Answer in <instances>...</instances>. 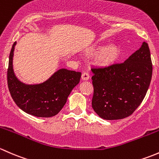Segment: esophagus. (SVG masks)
<instances>
[{"label": "esophagus", "mask_w": 159, "mask_h": 159, "mask_svg": "<svg viewBox=\"0 0 159 159\" xmlns=\"http://www.w3.org/2000/svg\"><path fill=\"white\" fill-rule=\"evenodd\" d=\"M89 79V74L88 73H83L82 74V80H88Z\"/></svg>", "instance_id": "1"}]
</instances>
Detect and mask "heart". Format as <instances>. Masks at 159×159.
<instances>
[{
	"label": "heart",
	"instance_id": "1",
	"mask_svg": "<svg viewBox=\"0 0 159 159\" xmlns=\"http://www.w3.org/2000/svg\"><path fill=\"white\" fill-rule=\"evenodd\" d=\"M86 53L89 56H96L95 61L99 66L109 67L119 61L122 55V50L116 43L108 46L96 45L88 49Z\"/></svg>",
	"mask_w": 159,
	"mask_h": 159
}]
</instances>
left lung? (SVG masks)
I'll list each match as a JSON object with an SVG mask.
<instances>
[{
    "mask_svg": "<svg viewBox=\"0 0 159 159\" xmlns=\"http://www.w3.org/2000/svg\"><path fill=\"white\" fill-rule=\"evenodd\" d=\"M91 70L92 106L96 114L106 120L128 117L139 106L151 83L152 63L148 43L143 42L124 63Z\"/></svg>",
    "mask_w": 159,
    "mask_h": 159,
    "instance_id": "1",
    "label": "left lung"
}]
</instances>
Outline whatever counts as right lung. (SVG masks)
<instances>
[{
  "label": "right lung",
  "instance_id": "add662e5",
  "mask_svg": "<svg viewBox=\"0 0 159 159\" xmlns=\"http://www.w3.org/2000/svg\"><path fill=\"white\" fill-rule=\"evenodd\" d=\"M14 42L9 57L7 85L11 97L24 112L37 117H52L63 109L69 95L80 83L81 73L60 69L39 84H26L16 76L13 68Z\"/></svg>",
  "mask_w": 159,
  "mask_h": 159
}]
</instances>
